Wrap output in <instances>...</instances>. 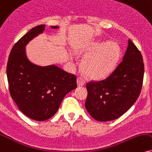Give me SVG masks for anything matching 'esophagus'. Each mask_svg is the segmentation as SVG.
Instances as JSON below:
<instances>
[{
  "label": "esophagus",
  "instance_id": "esophagus-1",
  "mask_svg": "<svg viewBox=\"0 0 152 152\" xmlns=\"http://www.w3.org/2000/svg\"><path fill=\"white\" fill-rule=\"evenodd\" d=\"M77 85L79 86V87H81V86L85 85V80H84V78L82 77H79L77 78Z\"/></svg>",
  "mask_w": 152,
  "mask_h": 152
}]
</instances>
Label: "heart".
<instances>
[{
  "label": "heart",
  "instance_id": "b5f03b06",
  "mask_svg": "<svg viewBox=\"0 0 152 152\" xmlns=\"http://www.w3.org/2000/svg\"><path fill=\"white\" fill-rule=\"evenodd\" d=\"M83 72L92 79H101L113 70L120 56L119 46L113 42H96L80 52Z\"/></svg>",
  "mask_w": 152,
  "mask_h": 152
}]
</instances>
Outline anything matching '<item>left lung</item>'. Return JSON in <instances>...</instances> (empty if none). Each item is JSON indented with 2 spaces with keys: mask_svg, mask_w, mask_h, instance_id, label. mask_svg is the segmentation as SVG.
<instances>
[{
  "mask_svg": "<svg viewBox=\"0 0 152 152\" xmlns=\"http://www.w3.org/2000/svg\"><path fill=\"white\" fill-rule=\"evenodd\" d=\"M142 56L128 40L123 61L102 81L87 84L85 108L96 121L106 122L121 117L139 97L144 77Z\"/></svg>",
  "mask_w": 152,
  "mask_h": 152,
  "instance_id": "left-lung-1",
  "label": "left lung"
}]
</instances>
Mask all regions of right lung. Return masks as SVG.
<instances>
[{
  "label": "right lung",
  "mask_w": 152,
  "mask_h": 152,
  "mask_svg": "<svg viewBox=\"0 0 152 152\" xmlns=\"http://www.w3.org/2000/svg\"><path fill=\"white\" fill-rule=\"evenodd\" d=\"M45 27L37 26L24 34L11 50L7 65L11 97L21 112L37 121L55 115L65 95L77 88L74 75L56 65H37L27 57L26 46L44 33ZM50 27L59 29V26Z\"/></svg>",
  "instance_id": "right-lung-1"
}]
</instances>
